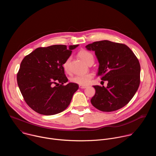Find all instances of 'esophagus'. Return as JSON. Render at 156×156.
<instances>
[{"label":"esophagus","instance_id":"esophagus-1","mask_svg":"<svg viewBox=\"0 0 156 156\" xmlns=\"http://www.w3.org/2000/svg\"><path fill=\"white\" fill-rule=\"evenodd\" d=\"M79 87H80V88H81V89H85V88H86L87 86H86V85H79Z\"/></svg>","mask_w":156,"mask_h":156}]
</instances>
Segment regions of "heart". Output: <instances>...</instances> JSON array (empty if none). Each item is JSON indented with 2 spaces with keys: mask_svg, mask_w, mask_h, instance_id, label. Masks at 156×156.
<instances>
[{
  "mask_svg": "<svg viewBox=\"0 0 156 156\" xmlns=\"http://www.w3.org/2000/svg\"><path fill=\"white\" fill-rule=\"evenodd\" d=\"M79 57L87 65L91 62H94V57L93 54L86 50H81L78 53ZM70 57L66 58L63 63V68L66 72H69V64L70 62ZM93 77L92 73H87L85 74L76 75L70 78L72 82L78 84L80 85H86L90 83Z\"/></svg>",
  "mask_w": 156,
  "mask_h": 156,
  "instance_id": "b5f03b06",
  "label": "heart"
}]
</instances>
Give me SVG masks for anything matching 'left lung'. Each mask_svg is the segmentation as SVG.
I'll use <instances>...</instances> for the list:
<instances>
[{
    "label": "left lung",
    "mask_w": 156,
    "mask_h": 156,
    "mask_svg": "<svg viewBox=\"0 0 156 156\" xmlns=\"http://www.w3.org/2000/svg\"><path fill=\"white\" fill-rule=\"evenodd\" d=\"M95 52L99 63L98 75L107 86H93L96 90L92 105L102 112H112L126 105L140 83V64L133 51L124 44L107 40L86 46Z\"/></svg>",
    "instance_id": "obj_1"
}]
</instances>
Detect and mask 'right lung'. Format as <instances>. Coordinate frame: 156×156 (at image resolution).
<instances>
[{
	"instance_id": "1",
	"label": "right lung",
	"mask_w": 156,
	"mask_h": 156,
	"mask_svg": "<svg viewBox=\"0 0 156 156\" xmlns=\"http://www.w3.org/2000/svg\"><path fill=\"white\" fill-rule=\"evenodd\" d=\"M78 45L38 48L26 55L17 73V83L28 105L38 114L51 115L63 112L70 104L78 84L69 83L63 63Z\"/></svg>"
}]
</instances>
